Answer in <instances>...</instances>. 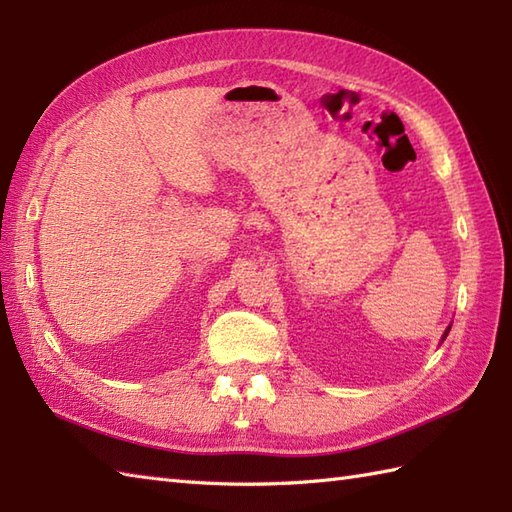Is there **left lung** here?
Instances as JSON below:
<instances>
[{
    "instance_id": "obj_1",
    "label": "left lung",
    "mask_w": 512,
    "mask_h": 512,
    "mask_svg": "<svg viewBox=\"0 0 512 512\" xmlns=\"http://www.w3.org/2000/svg\"><path fill=\"white\" fill-rule=\"evenodd\" d=\"M449 330H451V328H447V332H444V334H442V341H444V339H447V334H449Z\"/></svg>"
}]
</instances>
